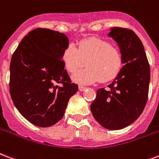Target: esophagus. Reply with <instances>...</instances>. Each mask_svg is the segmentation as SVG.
I'll list each match as a JSON object with an SVG mask.
<instances>
[{
  "mask_svg": "<svg viewBox=\"0 0 159 159\" xmlns=\"http://www.w3.org/2000/svg\"><path fill=\"white\" fill-rule=\"evenodd\" d=\"M78 89H79V91H81V92H83V91H85L87 89V88H85L83 86H79V87H78Z\"/></svg>",
  "mask_w": 159,
  "mask_h": 159,
  "instance_id": "1",
  "label": "esophagus"
}]
</instances>
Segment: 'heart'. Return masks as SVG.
<instances>
[{"label":"heart","mask_w":159,"mask_h":159,"mask_svg":"<svg viewBox=\"0 0 159 159\" xmlns=\"http://www.w3.org/2000/svg\"><path fill=\"white\" fill-rule=\"evenodd\" d=\"M61 58L65 68L71 73L87 63L88 67L72 76L75 82L83 85L114 79L123 66L120 51L106 40L97 37L82 40L78 44V49L70 43L64 49Z\"/></svg>","instance_id":"1"}]
</instances>
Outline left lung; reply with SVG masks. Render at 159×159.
Wrapping results in <instances>:
<instances>
[{"label":"left lung","instance_id":"obj_1","mask_svg":"<svg viewBox=\"0 0 159 159\" xmlns=\"http://www.w3.org/2000/svg\"><path fill=\"white\" fill-rule=\"evenodd\" d=\"M119 47L124 66L107 89L97 91L91 112L100 125L119 130L134 123L147 103L150 67L143 45L132 30L112 27L107 34Z\"/></svg>","mask_w":159,"mask_h":159}]
</instances>
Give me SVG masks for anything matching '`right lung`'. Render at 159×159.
Listing matches in <instances>:
<instances>
[{
	"label": "right lung",
	"instance_id": "obj_1",
	"mask_svg": "<svg viewBox=\"0 0 159 159\" xmlns=\"http://www.w3.org/2000/svg\"><path fill=\"white\" fill-rule=\"evenodd\" d=\"M68 43L65 34L37 28L21 40L12 56L11 97L20 114L37 127L47 128L60 121L69 99L78 90L71 83L61 58Z\"/></svg>",
	"mask_w": 159,
	"mask_h": 159
}]
</instances>
